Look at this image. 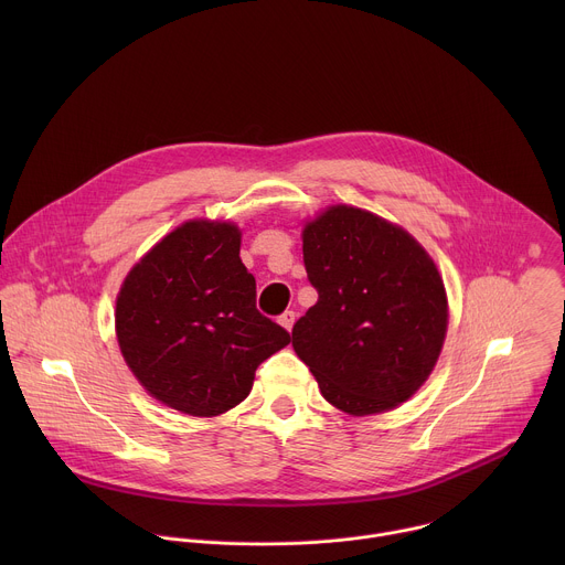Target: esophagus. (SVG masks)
<instances>
[{
  "label": "esophagus",
  "instance_id": "34e87169",
  "mask_svg": "<svg viewBox=\"0 0 565 565\" xmlns=\"http://www.w3.org/2000/svg\"><path fill=\"white\" fill-rule=\"evenodd\" d=\"M295 319H297V315H295L292 310H286V312L279 317V324L290 333L292 327H295Z\"/></svg>",
  "mask_w": 565,
  "mask_h": 565
}]
</instances>
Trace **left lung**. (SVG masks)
Listing matches in <instances>:
<instances>
[{
  "label": "left lung",
  "mask_w": 565,
  "mask_h": 565,
  "mask_svg": "<svg viewBox=\"0 0 565 565\" xmlns=\"http://www.w3.org/2000/svg\"><path fill=\"white\" fill-rule=\"evenodd\" d=\"M317 303L292 329V349L329 405L362 418L391 412L429 380L449 324L431 255L405 227L338 203L301 230Z\"/></svg>",
  "instance_id": "left-lung-1"
}]
</instances>
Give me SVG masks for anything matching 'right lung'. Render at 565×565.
I'll use <instances>...</instances> for the list:
<instances>
[{"label":"right lung","mask_w":565,"mask_h":565,"mask_svg":"<svg viewBox=\"0 0 565 565\" xmlns=\"http://www.w3.org/2000/svg\"><path fill=\"white\" fill-rule=\"evenodd\" d=\"M232 221L190 218L149 248L116 297L125 364L160 405L214 418L253 388L257 366L290 335L257 310Z\"/></svg>","instance_id":"right-lung-1"}]
</instances>
